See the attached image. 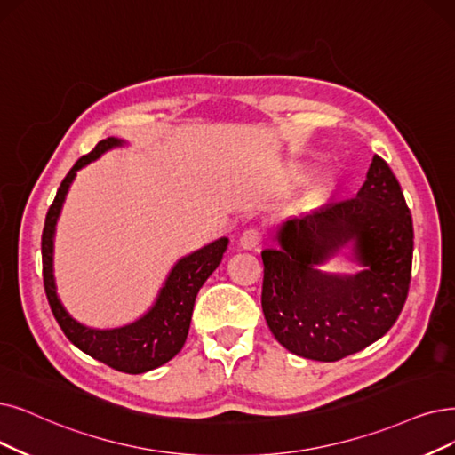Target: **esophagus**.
<instances>
[{
    "instance_id": "34e87169",
    "label": "esophagus",
    "mask_w": 455,
    "mask_h": 455,
    "mask_svg": "<svg viewBox=\"0 0 455 455\" xmlns=\"http://www.w3.org/2000/svg\"><path fill=\"white\" fill-rule=\"evenodd\" d=\"M259 243H261V231H259L258 228H248V229L241 235V241H239L241 248H244V250L258 248Z\"/></svg>"
}]
</instances>
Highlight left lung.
Wrapping results in <instances>:
<instances>
[{
  "instance_id": "obj_1",
  "label": "left lung",
  "mask_w": 455,
  "mask_h": 455,
  "mask_svg": "<svg viewBox=\"0 0 455 455\" xmlns=\"http://www.w3.org/2000/svg\"><path fill=\"white\" fill-rule=\"evenodd\" d=\"M275 239V248L261 251V306L287 351L336 362L392 329L409 293L414 231L402 187L379 155L356 197L291 218ZM347 243L364 271L329 275L316 268Z\"/></svg>"
}]
</instances>
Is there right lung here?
<instances>
[{
  "label": "right lung",
  "instance_id": "obj_1",
  "mask_svg": "<svg viewBox=\"0 0 455 455\" xmlns=\"http://www.w3.org/2000/svg\"><path fill=\"white\" fill-rule=\"evenodd\" d=\"M123 143L124 141L119 138H106L99 141L95 149L89 155H84L63 179L44 220L41 243L43 280L52 314L60 323L65 336L80 351L99 362H104L106 366L123 373L138 375L166 364L168 360L183 349L197 291L202 289L216 267L220 265L229 241L222 237L192 251L190 256L180 258L172 268L164 285H162L149 312L131 324L119 326V329L99 331L70 317L56 293V280H53V235H56L58 218L76 172L87 166L89 162L97 160L102 153L121 148Z\"/></svg>",
  "mask_w": 455,
  "mask_h": 455
}]
</instances>
